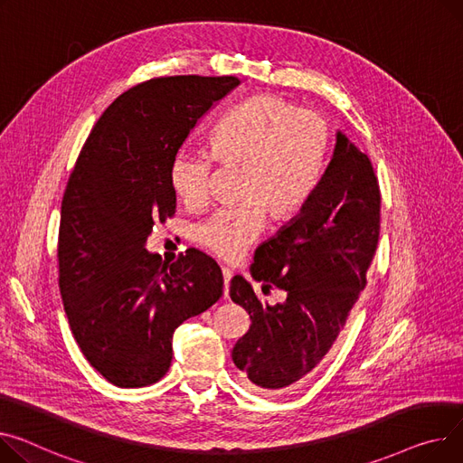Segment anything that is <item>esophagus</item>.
<instances>
[{
	"label": "esophagus",
	"instance_id": "obj_1",
	"mask_svg": "<svg viewBox=\"0 0 463 463\" xmlns=\"http://www.w3.org/2000/svg\"><path fill=\"white\" fill-rule=\"evenodd\" d=\"M222 275H223V296L227 298L229 296V283H231L232 271L229 268H222Z\"/></svg>",
	"mask_w": 463,
	"mask_h": 463
}]
</instances>
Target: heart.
Here are the masks:
<instances>
[{
  "label": "heart",
  "instance_id": "b5f03b06",
  "mask_svg": "<svg viewBox=\"0 0 463 463\" xmlns=\"http://www.w3.org/2000/svg\"><path fill=\"white\" fill-rule=\"evenodd\" d=\"M331 139L327 120L275 95L236 106L208 137L212 160L240 169L236 208L210 213L192 229L194 241L223 260L236 259L262 232L264 213L283 222L303 206ZM212 160L178 152L169 167L176 197L190 206L206 199Z\"/></svg>",
  "mask_w": 463,
  "mask_h": 463
}]
</instances>
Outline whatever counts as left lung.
<instances>
[{"instance_id": "8db88e82", "label": "left lung", "mask_w": 463, "mask_h": 463, "mask_svg": "<svg viewBox=\"0 0 463 463\" xmlns=\"http://www.w3.org/2000/svg\"><path fill=\"white\" fill-rule=\"evenodd\" d=\"M380 186L373 164L343 132L331 162L299 213L259 245L250 271L287 292L283 303L259 299L241 275L231 299L251 326L232 348L243 382L259 392L292 385L324 359L366 285L380 238Z\"/></svg>"}]
</instances>
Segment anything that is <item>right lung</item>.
Returning <instances> with one entry per match:
<instances>
[{
    "instance_id": "1",
    "label": "right lung",
    "mask_w": 463,
    "mask_h": 463,
    "mask_svg": "<svg viewBox=\"0 0 463 463\" xmlns=\"http://www.w3.org/2000/svg\"><path fill=\"white\" fill-rule=\"evenodd\" d=\"M234 76L154 78L132 87L92 127L61 203L59 290L85 359L117 387L165 376L173 333L223 294L213 259L188 250L162 264L145 250L175 213L169 167Z\"/></svg>"
}]
</instances>
